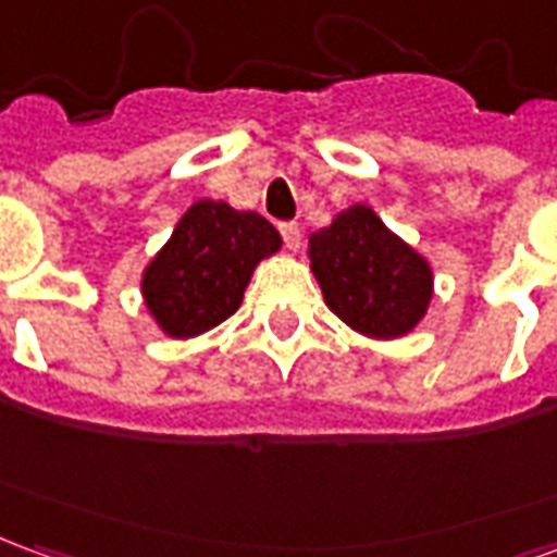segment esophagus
I'll use <instances>...</instances> for the list:
<instances>
[{
    "label": "esophagus",
    "instance_id": "esophagus-1",
    "mask_svg": "<svg viewBox=\"0 0 557 557\" xmlns=\"http://www.w3.org/2000/svg\"><path fill=\"white\" fill-rule=\"evenodd\" d=\"M280 235H283V242H286L289 250H298V247H301V226H298V223H283V226H280Z\"/></svg>",
    "mask_w": 557,
    "mask_h": 557
}]
</instances>
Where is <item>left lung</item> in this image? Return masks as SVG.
I'll list each match as a JSON object with an SVG mask.
<instances>
[{"mask_svg":"<svg viewBox=\"0 0 557 557\" xmlns=\"http://www.w3.org/2000/svg\"><path fill=\"white\" fill-rule=\"evenodd\" d=\"M310 271L327 310L367 339L411 334L430 310V259L385 226L370 206H351L310 235Z\"/></svg>","mask_w":557,"mask_h":557,"instance_id":"1","label":"left lung"}]
</instances>
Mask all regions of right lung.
<instances>
[{
	"label": "right lung",
	"instance_id": "right-lung-1",
	"mask_svg": "<svg viewBox=\"0 0 557 557\" xmlns=\"http://www.w3.org/2000/svg\"><path fill=\"white\" fill-rule=\"evenodd\" d=\"M280 247V232L262 214L199 199L143 268L148 315L172 339L206 334L242 307L256 265Z\"/></svg>",
	"mask_w": 557,
	"mask_h": 557
}]
</instances>
